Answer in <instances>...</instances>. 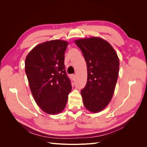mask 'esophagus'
<instances>
[{
    "label": "esophagus",
    "instance_id": "34e87169",
    "mask_svg": "<svg viewBox=\"0 0 147 147\" xmlns=\"http://www.w3.org/2000/svg\"><path fill=\"white\" fill-rule=\"evenodd\" d=\"M70 77H71V78H72V79L73 80H74L75 78V75L74 74H71V75H70Z\"/></svg>",
    "mask_w": 147,
    "mask_h": 147
}]
</instances>
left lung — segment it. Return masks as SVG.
I'll return each instance as SVG.
<instances>
[{"label": "left lung", "mask_w": 147, "mask_h": 147, "mask_svg": "<svg viewBox=\"0 0 147 147\" xmlns=\"http://www.w3.org/2000/svg\"><path fill=\"white\" fill-rule=\"evenodd\" d=\"M75 43L87 65V82L81 90L83 105L90 112H98L113 96L118 76V57L110 44L100 38L77 40Z\"/></svg>", "instance_id": "8db88e82"}]
</instances>
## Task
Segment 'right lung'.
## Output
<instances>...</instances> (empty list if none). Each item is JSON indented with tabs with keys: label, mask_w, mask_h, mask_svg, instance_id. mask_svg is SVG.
Returning <instances> with one entry per match:
<instances>
[{
	"label": "right lung",
	"mask_w": 147,
	"mask_h": 147,
	"mask_svg": "<svg viewBox=\"0 0 147 147\" xmlns=\"http://www.w3.org/2000/svg\"><path fill=\"white\" fill-rule=\"evenodd\" d=\"M68 43L51 40L34 47L25 61V72L37 104L48 114L61 113L72 90L65 70L64 55Z\"/></svg>",
	"instance_id": "obj_1"
}]
</instances>
